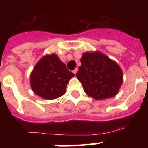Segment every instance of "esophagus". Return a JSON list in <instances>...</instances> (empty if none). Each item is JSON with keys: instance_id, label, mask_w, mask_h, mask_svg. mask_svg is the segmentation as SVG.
Returning <instances> with one entry per match:
<instances>
[{"instance_id": "34e87169", "label": "esophagus", "mask_w": 148, "mask_h": 148, "mask_svg": "<svg viewBox=\"0 0 148 148\" xmlns=\"http://www.w3.org/2000/svg\"><path fill=\"white\" fill-rule=\"evenodd\" d=\"M77 72H78V68H75V70H73V73H74V74H75H75H76V73H77Z\"/></svg>"}]
</instances>
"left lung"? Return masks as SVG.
<instances>
[{
	"label": "left lung",
	"mask_w": 148,
	"mask_h": 148,
	"mask_svg": "<svg viewBox=\"0 0 148 148\" xmlns=\"http://www.w3.org/2000/svg\"><path fill=\"white\" fill-rule=\"evenodd\" d=\"M76 77L84 92L96 100L113 97L123 82V73L116 61L100 52L84 53Z\"/></svg>",
	"instance_id": "1"
}]
</instances>
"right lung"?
<instances>
[{"label":"right lung","instance_id":"1","mask_svg":"<svg viewBox=\"0 0 148 148\" xmlns=\"http://www.w3.org/2000/svg\"><path fill=\"white\" fill-rule=\"evenodd\" d=\"M74 74L67 70L57 55H47L36 64L30 75V85L36 95L51 100L66 92V85Z\"/></svg>","mask_w":148,"mask_h":148}]
</instances>
